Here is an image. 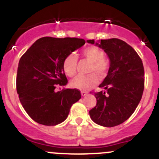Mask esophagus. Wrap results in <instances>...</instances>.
Wrapping results in <instances>:
<instances>
[{"label": "esophagus", "mask_w": 159, "mask_h": 159, "mask_svg": "<svg viewBox=\"0 0 159 159\" xmlns=\"http://www.w3.org/2000/svg\"><path fill=\"white\" fill-rule=\"evenodd\" d=\"M81 95H82V96H85V95L88 94V92H85V91H81Z\"/></svg>", "instance_id": "1"}]
</instances>
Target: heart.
Here are the masks:
<instances>
[{
	"label": "heart",
	"mask_w": 159,
	"mask_h": 159,
	"mask_svg": "<svg viewBox=\"0 0 159 159\" xmlns=\"http://www.w3.org/2000/svg\"><path fill=\"white\" fill-rule=\"evenodd\" d=\"M82 57L90 61L89 72L94 73L88 75H78L70 81L72 88L79 89L81 91H88L96 85L98 82L97 75L100 78H104L109 72V61L105 57V53L102 49L95 46H90L83 49L81 51ZM78 58L74 53H70L64 58L63 61V70L66 75L68 77H73L76 74ZM96 73L95 74L94 73Z\"/></svg>",
	"instance_id": "obj_1"
}]
</instances>
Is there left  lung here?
Here are the masks:
<instances>
[{"label":"left lung","instance_id":"8db88e82","mask_svg":"<svg viewBox=\"0 0 159 159\" xmlns=\"http://www.w3.org/2000/svg\"><path fill=\"white\" fill-rule=\"evenodd\" d=\"M87 42L95 43L94 39ZM96 45L107 53L110 67L98 86L105 92H94L96 106L89 111V115L98 125L115 127L127 120L141 101L144 89V66L133 47L121 39H101Z\"/></svg>","mask_w":159,"mask_h":159}]
</instances>
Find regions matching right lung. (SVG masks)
<instances>
[{
	"label": "right lung",
	"mask_w": 159,
	"mask_h": 159,
	"mask_svg": "<svg viewBox=\"0 0 159 159\" xmlns=\"http://www.w3.org/2000/svg\"><path fill=\"white\" fill-rule=\"evenodd\" d=\"M85 43L83 39L43 37L35 41L18 63L16 89L28 115L38 124L55 126L67 119L70 107L81 98L78 89H63L67 79L63 61Z\"/></svg>",
	"instance_id": "right-lung-1"
}]
</instances>
